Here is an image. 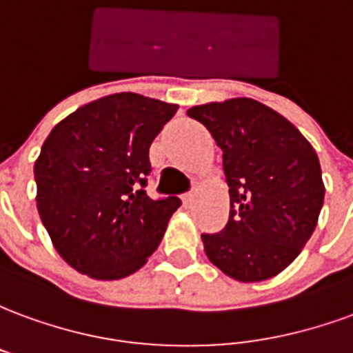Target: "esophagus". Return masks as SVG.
Returning <instances> with one entry per match:
<instances>
[{
	"instance_id": "34e87169",
	"label": "esophagus",
	"mask_w": 353,
	"mask_h": 353,
	"mask_svg": "<svg viewBox=\"0 0 353 353\" xmlns=\"http://www.w3.org/2000/svg\"><path fill=\"white\" fill-rule=\"evenodd\" d=\"M192 200H194V191H192V192H187V194H183V204H187V206H189V204H191Z\"/></svg>"
}]
</instances>
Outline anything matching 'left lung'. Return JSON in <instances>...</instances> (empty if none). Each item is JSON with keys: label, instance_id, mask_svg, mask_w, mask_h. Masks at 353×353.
I'll list each match as a JSON object with an SVG mask.
<instances>
[{"label": "left lung", "instance_id": "1", "mask_svg": "<svg viewBox=\"0 0 353 353\" xmlns=\"http://www.w3.org/2000/svg\"><path fill=\"white\" fill-rule=\"evenodd\" d=\"M223 151L230 194L227 227L202 234L208 259L244 283L285 270L318 225L325 185L310 141L283 115L252 98L194 105Z\"/></svg>", "mask_w": 353, "mask_h": 353}]
</instances>
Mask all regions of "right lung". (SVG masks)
<instances>
[{
    "instance_id": "1",
    "label": "right lung",
    "mask_w": 353,
    "mask_h": 353,
    "mask_svg": "<svg viewBox=\"0 0 353 353\" xmlns=\"http://www.w3.org/2000/svg\"><path fill=\"white\" fill-rule=\"evenodd\" d=\"M179 105L136 92L88 101L50 130L34 166L37 212L58 255L94 280H121L161 244L177 196H147L149 147Z\"/></svg>"
}]
</instances>
